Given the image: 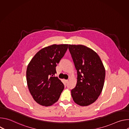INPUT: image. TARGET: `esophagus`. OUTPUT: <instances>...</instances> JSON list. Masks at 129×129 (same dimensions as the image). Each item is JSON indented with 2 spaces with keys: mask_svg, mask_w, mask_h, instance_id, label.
Masks as SVG:
<instances>
[{
  "mask_svg": "<svg viewBox=\"0 0 129 129\" xmlns=\"http://www.w3.org/2000/svg\"><path fill=\"white\" fill-rule=\"evenodd\" d=\"M65 82L67 83H68V80H65Z\"/></svg>",
  "mask_w": 129,
  "mask_h": 129,
  "instance_id": "esophagus-1",
  "label": "esophagus"
}]
</instances>
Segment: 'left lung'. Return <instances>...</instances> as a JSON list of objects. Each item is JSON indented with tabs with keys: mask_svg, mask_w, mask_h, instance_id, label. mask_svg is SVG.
<instances>
[{
	"mask_svg": "<svg viewBox=\"0 0 129 129\" xmlns=\"http://www.w3.org/2000/svg\"><path fill=\"white\" fill-rule=\"evenodd\" d=\"M68 49L77 70V84L71 90L77 104L86 106L94 103L104 85L105 69L99 55L82 45H69Z\"/></svg>",
	"mask_w": 129,
	"mask_h": 129,
	"instance_id": "8db88e82",
	"label": "left lung"
}]
</instances>
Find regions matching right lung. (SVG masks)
Returning <instances> with one entry per match:
<instances>
[{"label": "right lung", "mask_w": 129, "mask_h": 129, "mask_svg": "<svg viewBox=\"0 0 129 129\" xmlns=\"http://www.w3.org/2000/svg\"><path fill=\"white\" fill-rule=\"evenodd\" d=\"M67 49L68 44H53L43 48L27 66L28 89L34 100L41 105L49 106L57 102L64 88L63 83L54 75L57 64Z\"/></svg>", "instance_id": "right-lung-1"}]
</instances>
